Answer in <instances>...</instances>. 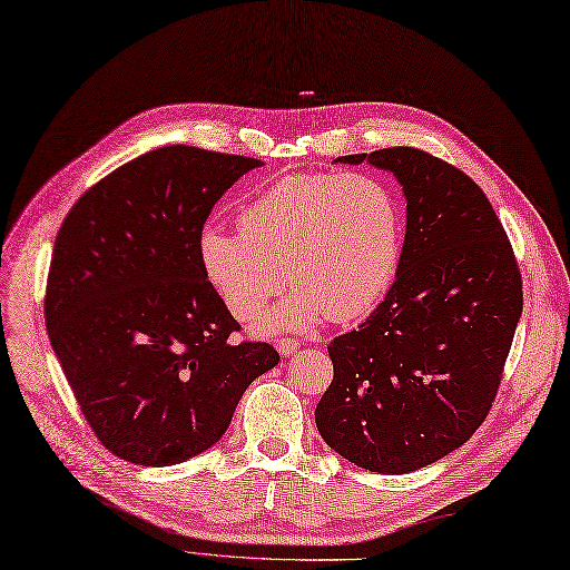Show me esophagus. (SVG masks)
Segmentation results:
<instances>
[{
    "label": "esophagus",
    "mask_w": 570,
    "mask_h": 570,
    "mask_svg": "<svg viewBox=\"0 0 570 570\" xmlns=\"http://www.w3.org/2000/svg\"><path fill=\"white\" fill-rule=\"evenodd\" d=\"M298 341H293V338H282L279 343H277V350H279V354L282 356H293L298 352Z\"/></svg>",
    "instance_id": "34e87169"
}]
</instances>
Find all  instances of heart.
Returning <instances> with one entry per match:
<instances>
[{"instance_id":"heart-1","label":"heart","mask_w":570,"mask_h":570,"mask_svg":"<svg viewBox=\"0 0 570 570\" xmlns=\"http://www.w3.org/2000/svg\"><path fill=\"white\" fill-rule=\"evenodd\" d=\"M402 206L371 176L296 174L274 180L239 214V227L206 223L197 235L204 277L237 320H253L288 282L296 291L265 331H309L326 317L354 322L383 301L402 256Z\"/></svg>"}]
</instances>
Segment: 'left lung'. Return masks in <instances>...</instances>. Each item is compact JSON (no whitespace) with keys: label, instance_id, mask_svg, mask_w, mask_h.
<instances>
[{"label":"left lung","instance_id":"obj_1","mask_svg":"<svg viewBox=\"0 0 570 570\" xmlns=\"http://www.w3.org/2000/svg\"><path fill=\"white\" fill-rule=\"evenodd\" d=\"M335 161L399 180L406 239L385 301L328 345L333 381L314 420L356 468L406 474L460 449L489 415L523 309L521 274L491 202L460 168L415 147Z\"/></svg>","mask_w":570,"mask_h":570}]
</instances>
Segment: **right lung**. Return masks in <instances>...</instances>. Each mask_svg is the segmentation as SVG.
<instances>
[{
  "instance_id": "1",
  "label": "right lung",
  "mask_w": 570,
  "mask_h": 570,
  "mask_svg": "<svg viewBox=\"0 0 570 570\" xmlns=\"http://www.w3.org/2000/svg\"><path fill=\"white\" fill-rule=\"evenodd\" d=\"M258 159L168 145L83 193L62 220L45 317L100 444L145 468L178 465L229 428L242 394L279 364L204 277L197 235Z\"/></svg>"
}]
</instances>
